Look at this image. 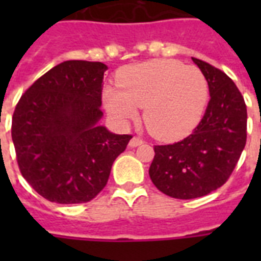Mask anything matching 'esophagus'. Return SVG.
I'll return each mask as SVG.
<instances>
[{"label":"esophagus","mask_w":261,"mask_h":261,"mask_svg":"<svg viewBox=\"0 0 261 261\" xmlns=\"http://www.w3.org/2000/svg\"><path fill=\"white\" fill-rule=\"evenodd\" d=\"M142 143L143 139L138 138V137H133V138L130 139V143H128V145H130V147H137L139 146V145H142Z\"/></svg>","instance_id":"1"}]
</instances>
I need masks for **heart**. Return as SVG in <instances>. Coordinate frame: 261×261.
<instances>
[{"label":"heart","instance_id":"1","mask_svg":"<svg viewBox=\"0 0 261 261\" xmlns=\"http://www.w3.org/2000/svg\"><path fill=\"white\" fill-rule=\"evenodd\" d=\"M118 88L104 89L107 111L120 122L137 118L143 108V123L155 138L173 141L198 126L208 100L207 80L198 67L159 59L139 63L120 73Z\"/></svg>","mask_w":261,"mask_h":261}]
</instances>
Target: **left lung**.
I'll list each match as a JSON object with an SVG mask.
<instances>
[{
    "label": "left lung",
    "instance_id": "left-lung-1",
    "mask_svg": "<svg viewBox=\"0 0 261 261\" xmlns=\"http://www.w3.org/2000/svg\"><path fill=\"white\" fill-rule=\"evenodd\" d=\"M192 61L207 80L210 101L192 134L154 146L149 169L153 184L176 199L200 198L223 186L247 143V106L239 88L210 63Z\"/></svg>",
    "mask_w": 261,
    "mask_h": 261
}]
</instances>
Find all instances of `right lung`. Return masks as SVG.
Masks as SVG:
<instances>
[{"label":"right lung","mask_w":261,"mask_h":261,"mask_svg":"<svg viewBox=\"0 0 261 261\" xmlns=\"http://www.w3.org/2000/svg\"><path fill=\"white\" fill-rule=\"evenodd\" d=\"M106 70L101 62L65 61L36 80L14 108L12 139L20 172L50 202L96 198L133 138L98 126Z\"/></svg>","instance_id":"right-lung-1"}]
</instances>
